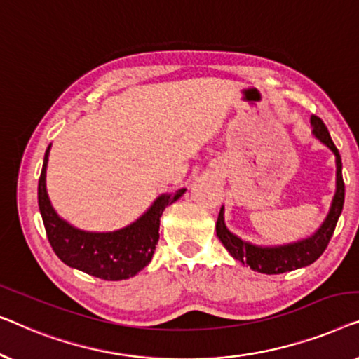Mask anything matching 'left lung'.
<instances>
[{"label": "left lung", "mask_w": 359, "mask_h": 359, "mask_svg": "<svg viewBox=\"0 0 359 359\" xmlns=\"http://www.w3.org/2000/svg\"><path fill=\"white\" fill-rule=\"evenodd\" d=\"M312 135L329 148L335 156V194H333L329 213H327L324 223L311 236L302 237L299 241L287 242L280 245H259L252 244L249 241L241 239L234 232L229 231L224 219V206H221L218 221H216V236L223 242L226 250L232 255V259L239 260L242 265L250 266L254 271L265 275H280L286 271H292L302 266H307L319 259L324 254L325 247L329 245L333 231H335L337 221L340 218L345 201V184L341 177V158L338 149L333 144L329 130L319 117H311Z\"/></svg>", "instance_id": "obj_1"}]
</instances>
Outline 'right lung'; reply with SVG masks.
<instances>
[{
    "label": "right lung",
    "mask_w": 359,
    "mask_h": 359,
    "mask_svg": "<svg viewBox=\"0 0 359 359\" xmlns=\"http://www.w3.org/2000/svg\"><path fill=\"white\" fill-rule=\"evenodd\" d=\"M52 144L45 151L42 174L39 179V210L45 231L58 259L72 269L107 281L128 280L153 259L159 241L163 211L177 201L187 189L163 194L138 219L122 229L95 232L74 228L52 206L47 194V165Z\"/></svg>",
    "instance_id": "add662e5"
}]
</instances>
